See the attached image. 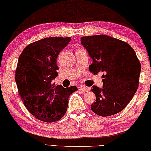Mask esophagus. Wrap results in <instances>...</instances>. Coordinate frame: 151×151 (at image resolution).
I'll return each mask as SVG.
<instances>
[{
    "label": "esophagus",
    "mask_w": 151,
    "mask_h": 151,
    "mask_svg": "<svg viewBox=\"0 0 151 151\" xmlns=\"http://www.w3.org/2000/svg\"><path fill=\"white\" fill-rule=\"evenodd\" d=\"M79 90L81 91V92H87L88 91V89L86 87H83H83H81V88H79Z\"/></svg>",
    "instance_id": "obj_1"
}]
</instances>
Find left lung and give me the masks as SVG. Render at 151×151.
I'll return each mask as SVG.
<instances>
[{
	"label": "left lung",
	"mask_w": 151,
	"mask_h": 151,
	"mask_svg": "<svg viewBox=\"0 0 151 151\" xmlns=\"http://www.w3.org/2000/svg\"><path fill=\"white\" fill-rule=\"evenodd\" d=\"M81 43L93 63L90 71L103 72V88L93 86L96 101L91 105L93 112L110 116L122 111L137 92L141 65L131 46L106 35L82 37Z\"/></svg>",
	"instance_id": "left-lung-1"
}]
</instances>
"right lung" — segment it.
Masks as SVG:
<instances>
[{"label":"right lung","mask_w":151,"mask_h":151,"mask_svg":"<svg viewBox=\"0 0 151 151\" xmlns=\"http://www.w3.org/2000/svg\"><path fill=\"white\" fill-rule=\"evenodd\" d=\"M71 37H47L27 45L20 55L15 71L19 96L29 112L37 119L54 122L62 118L70 94L76 86L52 84L59 68L57 58Z\"/></svg>","instance_id":"add662e5"}]
</instances>
